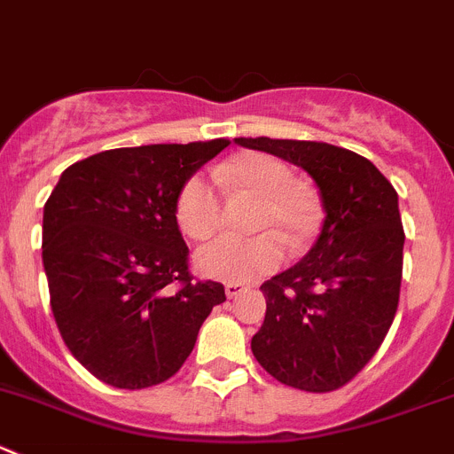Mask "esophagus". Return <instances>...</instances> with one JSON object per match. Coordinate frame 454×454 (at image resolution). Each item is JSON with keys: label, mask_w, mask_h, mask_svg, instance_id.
<instances>
[{"label": "esophagus", "mask_w": 454, "mask_h": 454, "mask_svg": "<svg viewBox=\"0 0 454 454\" xmlns=\"http://www.w3.org/2000/svg\"><path fill=\"white\" fill-rule=\"evenodd\" d=\"M247 291H248V286L247 285H239V282H228V285H226V295L231 300L239 298V295L247 294Z\"/></svg>", "instance_id": "1"}]
</instances>
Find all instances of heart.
Listing matches in <instances>:
<instances>
[{"label": "heart", "instance_id": "heart-1", "mask_svg": "<svg viewBox=\"0 0 454 454\" xmlns=\"http://www.w3.org/2000/svg\"><path fill=\"white\" fill-rule=\"evenodd\" d=\"M215 179L226 188H244L264 199L260 228H275L289 244L307 239L317 223V206L307 190L294 185V175L269 154H244L215 168ZM222 201L207 176L194 175L176 197V223L190 239H206L219 226ZM285 260L282 241L273 231L255 237L222 235L194 253L201 275L223 282H253L273 273Z\"/></svg>", "mask_w": 454, "mask_h": 454}]
</instances>
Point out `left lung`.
I'll list each match as a JSON object with an SVG mask.
<instances>
[{
    "label": "left lung",
    "instance_id": "obj_1",
    "mask_svg": "<svg viewBox=\"0 0 454 454\" xmlns=\"http://www.w3.org/2000/svg\"><path fill=\"white\" fill-rule=\"evenodd\" d=\"M235 143L298 165L317 185L320 235L298 264L260 286L266 316L251 349L279 383L332 392L370 363L399 307V194L372 160L345 147L266 137Z\"/></svg>",
    "mask_w": 454,
    "mask_h": 454
}]
</instances>
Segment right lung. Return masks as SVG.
<instances>
[{"mask_svg": "<svg viewBox=\"0 0 454 454\" xmlns=\"http://www.w3.org/2000/svg\"><path fill=\"white\" fill-rule=\"evenodd\" d=\"M226 138L118 147L62 172L44 203L42 262L55 325L74 358L118 389L175 376L226 300L197 282L176 223L185 181Z\"/></svg>", "mask_w": 454, "mask_h": 454, "instance_id": "right-lung-1", "label": "right lung"}]
</instances>
